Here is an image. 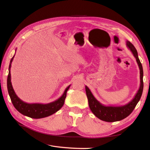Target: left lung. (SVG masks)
I'll use <instances>...</instances> for the list:
<instances>
[{
  "instance_id": "8db88e82",
  "label": "left lung",
  "mask_w": 150,
  "mask_h": 150,
  "mask_svg": "<svg viewBox=\"0 0 150 150\" xmlns=\"http://www.w3.org/2000/svg\"><path fill=\"white\" fill-rule=\"evenodd\" d=\"M126 46L132 52L133 56L135 57L137 62L138 64L140 69V81H141L140 87L137 91V93H136L135 97H133V99L129 103L125 105H123V106H104L95 98L88 86H85L86 93L88 99L89 106H90L92 113L99 119L106 121V122H113L125 119L126 117L132 113L142 96L143 87H144V84H143V69L142 64L139 59L137 51L135 49L134 46L128 40L126 41Z\"/></svg>"
}]
</instances>
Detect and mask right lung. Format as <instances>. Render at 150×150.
I'll return each mask as SVG.
<instances>
[{"mask_svg": "<svg viewBox=\"0 0 150 150\" xmlns=\"http://www.w3.org/2000/svg\"><path fill=\"white\" fill-rule=\"evenodd\" d=\"M14 57L15 55L12 57V59L10 60V63H9V73L7 79V87L11 100L14 107L16 108V110L18 112L24 115L33 118V119H41V118L48 117L56 113L57 111H59L63 106L64 103L67 91L69 90L70 85L66 88L64 92L61 97L59 98L57 100L52 102V103L48 104H29L25 103V102L22 101L17 97L11 84L10 68L11 66V62L13 60Z\"/></svg>", "mask_w": 150, "mask_h": 150, "instance_id": "right-lung-1", "label": "right lung"}]
</instances>
